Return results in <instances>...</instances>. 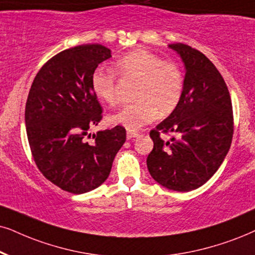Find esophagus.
I'll return each mask as SVG.
<instances>
[{"instance_id": "esophagus-1", "label": "esophagus", "mask_w": 255, "mask_h": 255, "mask_svg": "<svg viewBox=\"0 0 255 255\" xmlns=\"http://www.w3.org/2000/svg\"><path fill=\"white\" fill-rule=\"evenodd\" d=\"M137 135L138 134L136 133V131H128V133H127V138H128V140H130V138L136 137Z\"/></svg>"}]
</instances>
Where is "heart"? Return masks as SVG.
<instances>
[{
  "label": "heart",
  "mask_w": 255,
  "mask_h": 255,
  "mask_svg": "<svg viewBox=\"0 0 255 255\" xmlns=\"http://www.w3.org/2000/svg\"><path fill=\"white\" fill-rule=\"evenodd\" d=\"M115 69L126 79L138 81L134 99L113 114L112 124L136 131L150 124L157 115L168 117L175 111L183 94V75L176 63L163 61L147 49H135L120 57ZM115 73L98 67L90 76L93 93L100 101L108 105L117 102Z\"/></svg>",
  "instance_id": "1"
}]
</instances>
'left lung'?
<instances>
[{"label":"left lung","instance_id":"obj_1","mask_svg":"<svg viewBox=\"0 0 255 255\" xmlns=\"http://www.w3.org/2000/svg\"><path fill=\"white\" fill-rule=\"evenodd\" d=\"M185 64L183 94L175 111L150 130L147 157L151 178L172 191L189 192L208 181L221 166L233 137L230 92L217 67L201 51L169 44ZM177 135L163 141L159 133Z\"/></svg>","mask_w":255,"mask_h":255}]
</instances>
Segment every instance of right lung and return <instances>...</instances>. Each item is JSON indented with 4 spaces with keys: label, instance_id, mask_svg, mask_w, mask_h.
I'll list each match as a JSON object with an SVG mask.
<instances>
[{
    "label": "right lung",
    "instance_id": "add662e5",
    "mask_svg": "<svg viewBox=\"0 0 255 255\" xmlns=\"http://www.w3.org/2000/svg\"><path fill=\"white\" fill-rule=\"evenodd\" d=\"M109 57L111 49L98 43L69 48L43 64L29 90L24 120L35 163L44 178L73 194L107 180L126 141L122 126L98 131L92 143L86 141L89 128L102 119L90 76Z\"/></svg>",
    "mask_w": 255,
    "mask_h": 255
}]
</instances>
